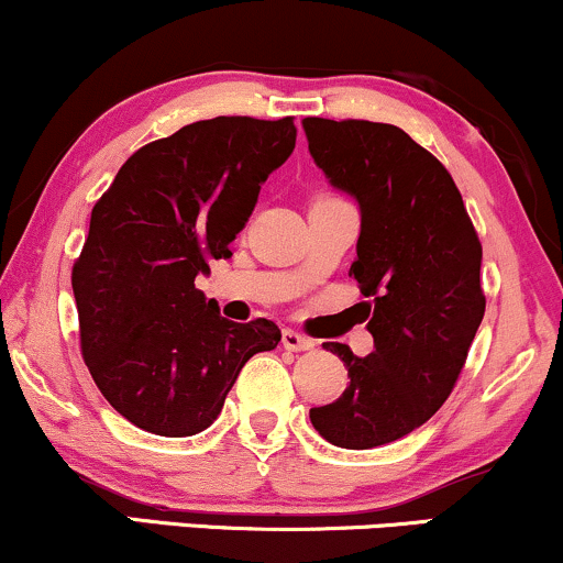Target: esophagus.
<instances>
[{
  "label": "esophagus",
  "mask_w": 563,
  "mask_h": 563,
  "mask_svg": "<svg viewBox=\"0 0 563 563\" xmlns=\"http://www.w3.org/2000/svg\"><path fill=\"white\" fill-rule=\"evenodd\" d=\"M283 345H286V351H311L314 347V340L306 338V334L296 332V330H283Z\"/></svg>",
  "instance_id": "esophagus-1"
}]
</instances>
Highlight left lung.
Wrapping results in <instances>:
<instances>
[{
    "label": "left lung",
    "mask_w": 563,
    "mask_h": 563,
    "mask_svg": "<svg viewBox=\"0 0 563 563\" xmlns=\"http://www.w3.org/2000/svg\"><path fill=\"white\" fill-rule=\"evenodd\" d=\"M303 130L332 187L358 199L351 275L374 306L366 358L324 343L351 382L309 418L330 444L372 450L423 426L452 395L486 311L483 249L450 170L400 126L309 117Z\"/></svg>",
    "instance_id": "8db88e82"
}]
</instances>
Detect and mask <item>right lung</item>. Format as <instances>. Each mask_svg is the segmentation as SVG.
<instances>
[{"label":"right lung","mask_w":563,"mask_h":563,"mask_svg":"<svg viewBox=\"0 0 563 563\" xmlns=\"http://www.w3.org/2000/svg\"><path fill=\"white\" fill-rule=\"evenodd\" d=\"M294 147V117L205 119L130 155L92 208L73 267L80 351L101 395L137 429L205 431L246 361L280 343L269 319L220 317L195 277L231 257L262 181Z\"/></svg>","instance_id":"obj_1"}]
</instances>
